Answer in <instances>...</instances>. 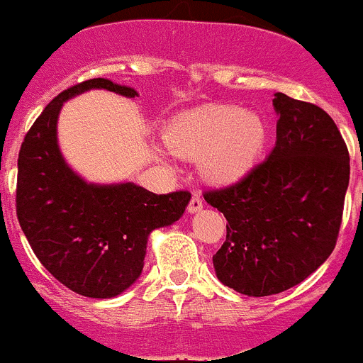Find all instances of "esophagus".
Wrapping results in <instances>:
<instances>
[{"instance_id": "esophagus-1", "label": "esophagus", "mask_w": 363, "mask_h": 363, "mask_svg": "<svg viewBox=\"0 0 363 363\" xmlns=\"http://www.w3.org/2000/svg\"><path fill=\"white\" fill-rule=\"evenodd\" d=\"M202 209V196L199 195V193H193L191 200H189L188 203V211L189 213H196V211Z\"/></svg>"}]
</instances>
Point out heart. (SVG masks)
Segmentation results:
<instances>
[{
  "label": "heart",
  "instance_id": "b5f03b06",
  "mask_svg": "<svg viewBox=\"0 0 363 363\" xmlns=\"http://www.w3.org/2000/svg\"><path fill=\"white\" fill-rule=\"evenodd\" d=\"M266 142V124L252 111L214 104L186 111L170 122L167 143L188 160H203L214 182L242 177L255 164Z\"/></svg>",
  "mask_w": 363,
  "mask_h": 363
}]
</instances>
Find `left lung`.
<instances>
[{
	"mask_svg": "<svg viewBox=\"0 0 363 363\" xmlns=\"http://www.w3.org/2000/svg\"><path fill=\"white\" fill-rule=\"evenodd\" d=\"M273 106L269 156L234 184L203 193L227 218V239L213 255L216 277L248 296L291 289L328 259L350 184V152L332 117L280 92Z\"/></svg>",
	"mask_w": 363,
	"mask_h": 363,
	"instance_id": "8db88e82",
	"label": "left lung"
}]
</instances>
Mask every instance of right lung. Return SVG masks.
I'll return each instance as SVG.
<instances>
[{
	"label": "right lung",
	"instance_id": "add662e5",
	"mask_svg": "<svg viewBox=\"0 0 363 363\" xmlns=\"http://www.w3.org/2000/svg\"><path fill=\"white\" fill-rule=\"evenodd\" d=\"M90 88L138 96L104 77L58 94L21 145L16 209L31 250L60 284L81 296L113 298L142 273L150 232L177 221L191 193L156 195L133 182L86 184L67 167L56 142L60 108Z\"/></svg>",
	"mask_w": 363,
	"mask_h": 363
}]
</instances>
